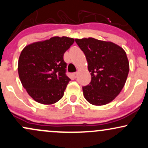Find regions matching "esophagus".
<instances>
[{"label": "esophagus", "instance_id": "1", "mask_svg": "<svg viewBox=\"0 0 148 148\" xmlns=\"http://www.w3.org/2000/svg\"><path fill=\"white\" fill-rule=\"evenodd\" d=\"M77 74H78V72L73 73V76H74V78H76V76H77Z\"/></svg>", "mask_w": 148, "mask_h": 148}]
</instances>
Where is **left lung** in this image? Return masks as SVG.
I'll list each match as a JSON object with an SVG mask.
<instances>
[{"mask_svg": "<svg viewBox=\"0 0 148 148\" xmlns=\"http://www.w3.org/2000/svg\"><path fill=\"white\" fill-rule=\"evenodd\" d=\"M84 53L91 74V81L83 87L84 95L90 103L102 106L120 94L130 71L127 54L120 46L92 37L76 39Z\"/></svg>", "mask_w": 148, "mask_h": 148, "instance_id": "8db88e82", "label": "left lung"}]
</instances>
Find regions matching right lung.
<instances>
[{
  "label": "right lung",
  "instance_id": "1",
  "mask_svg": "<svg viewBox=\"0 0 148 148\" xmlns=\"http://www.w3.org/2000/svg\"><path fill=\"white\" fill-rule=\"evenodd\" d=\"M74 42L70 37H53L30 44L22 50L18 76L23 88L37 102L53 104L63 97L70 81L66 75L63 56Z\"/></svg>",
  "mask_w": 148,
  "mask_h": 148
}]
</instances>
